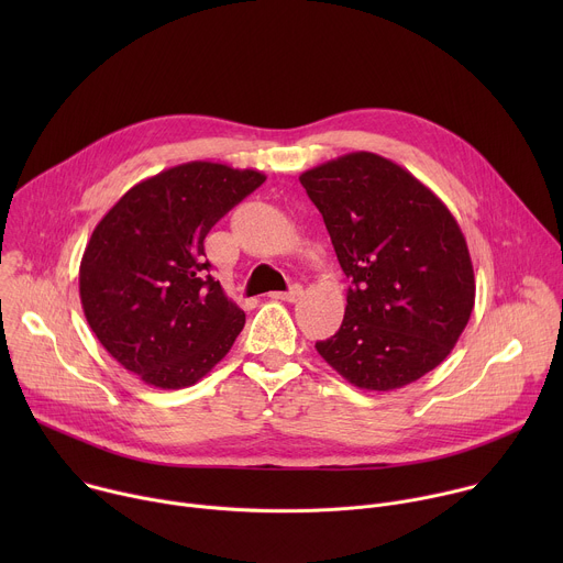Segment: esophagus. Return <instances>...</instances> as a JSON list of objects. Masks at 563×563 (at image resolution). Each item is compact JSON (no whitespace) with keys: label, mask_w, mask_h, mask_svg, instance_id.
<instances>
[{"label":"esophagus","mask_w":563,"mask_h":563,"mask_svg":"<svg viewBox=\"0 0 563 563\" xmlns=\"http://www.w3.org/2000/svg\"><path fill=\"white\" fill-rule=\"evenodd\" d=\"M300 294H302V287H300L298 283H294V285H289L287 291H272L269 296L276 298V300H289V302H291V300H296Z\"/></svg>","instance_id":"obj_1"}]
</instances>
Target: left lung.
I'll use <instances>...</instances> for the list:
<instances>
[{
  "mask_svg": "<svg viewBox=\"0 0 563 563\" xmlns=\"http://www.w3.org/2000/svg\"><path fill=\"white\" fill-rule=\"evenodd\" d=\"M352 287L341 330L316 350L361 389L389 391L441 365L474 307L461 227L408 169L356 151L300 176Z\"/></svg>",
  "mask_w": 563,
  "mask_h": 563,
  "instance_id": "left-lung-1",
  "label": "left lung"
}]
</instances>
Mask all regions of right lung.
Wrapping results in <instances>:
<instances>
[{"mask_svg":"<svg viewBox=\"0 0 563 563\" xmlns=\"http://www.w3.org/2000/svg\"><path fill=\"white\" fill-rule=\"evenodd\" d=\"M263 183L261 172L196 159L131 187L93 229L79 265L85 316L146 385L198 383L243 332L245 311L209 274L205 238Z\"/></svg>","mask_w":563,"mask_h":563,"instance_id":"obj_1","label":"right lung"}]
</instances>
